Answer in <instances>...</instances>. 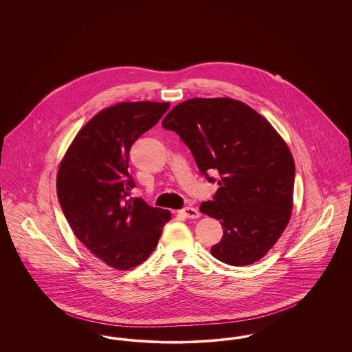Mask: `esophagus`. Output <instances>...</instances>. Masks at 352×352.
Instances as JSON below:
<instances>
[{
    "label": "esophagus",
    "mask_w": 352,
    "mask_h": 352,
    "mask_svg": "<svg viewBox=\"0 0 352 352\" xmlns=\"http://www.w3.org/2000/svg\"><path fill=\"white\" fill-rule=\"evenodd\" d=\"M178 214L187 219H197L201 217V212L194 207H186L184 210H181Z\"/></svg>",
    "instance_id": "34e87169"
}]
</instances>
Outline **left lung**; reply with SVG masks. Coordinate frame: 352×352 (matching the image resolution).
<instances>
[{
	"mask_svg": "<svg viewBox=\"0 0 352 352\" xmlns=\"http://www.w3.org/2000/svg\"><path fill=\"white\" fill-rule=\"evenodd\" d=\"M162 126L179 134L210 182L208 173L220 175L214 201L201 204L223 227L211 254L234 267L258 261L292 217L296 166L284 138L250 105L230 98L184 101Z\"/></svg>",
	"mask_w": 352,
	"mask_h": 352,
	"instance_id": "8db88e82",
	"label": "left lung"
}]
</instances>
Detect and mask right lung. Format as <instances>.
<instances>
[{
    "label": "right lung",
    "instance_id": "add662e5",
    "mask_svg": "<svg viewBox=\"0 0 352 352\" xmlns=\"http://www.w3.org/2000/svg\"><path fill=\"white\" fill-rule=\"evenodd\" d=\"M170 102L124 101L91 118L59 165L56 194L71 230L107 265L128 270L155 250L168 210L126 199L134 141L164 116Z\"/></svg>",
    "mask_w": 352,
    "mask_h": 352
}]
</instances>
